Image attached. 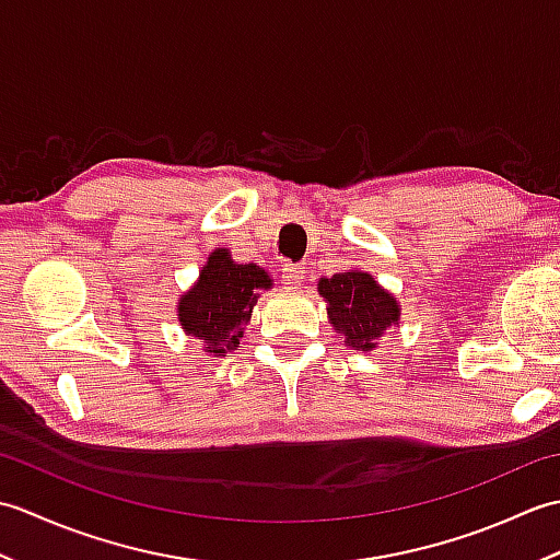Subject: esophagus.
<instances>
[{
	"instance_id": "esophagus-1",
	"label": "esophagus",
	"mask_w": 560,
	"mask_h": 560,
	"mask_svg": "<svg viewBox=\"0 0 560 560\" xmlns=\"http://www.w3.org/2000/svg\"><path fill=\"white\" fill-rule=\"evenodd\" d=\"M305 279V267L301 265H287L281 271V283L287 289H295Z\"/></svg>"
}]
</instances>
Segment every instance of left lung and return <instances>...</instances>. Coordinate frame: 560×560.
<instances>
[{
    "mask_svg": "<svg viewBox=\"0 0 560 560\" xmlns=\"http://www.w3.org/2000/svg\"><path fill=\"white\" fill-rule=\"evenodd\" d=\"M317 291L327 301L331 325L347 337L353 349L371 351L383 331L397 325L399 305L395 295L377 287L371 273L341 271L329 279H319Z\"/></svg>",
    "mask_w": 560,
    "mask_h": 560,
    "instance_id": "left-lung-1",
    "label": "left lung"
}]
</instances>
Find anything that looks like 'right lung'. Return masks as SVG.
Masks as SVG:
<instances>
[{
  "label": "right lung",
  "mask_w": 560,
  "mask_h": 560,
  "mask_svg": "<svg viewBox=\"0 0 560 560\" xmlns=\"http://www.w3.org/2000/svg\"><path fill=\"white\" fill-rule=\"evenodd\" d=\"M271 279L257 265H235L229 249L211 253L192 291L180 299V325L187 335L205 341V349L223 355L241 341V325L247 323L261 289Z\"/></svg>",
  "instance_id": "obj_1"
}]
</instances>
